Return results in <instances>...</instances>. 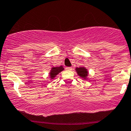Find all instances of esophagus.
<instances>
[{
  "label": "esophagus",
  "instance_id": "obj_1",
  "mask_svg": "<svg viewBox=\"0 0 131 131\" xmlns=\"http://www.w3.org/2000/svg\"><path fill=\"white\" fill-rule=\"evenodd\" d=\"M66 70H72V67H66Z\"/></svg>",
  "mask_w": 131,
  "mask_h": 131
}]
</instances>
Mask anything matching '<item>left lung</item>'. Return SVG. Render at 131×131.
<instances>
[{
  "mask_svg": "<svg viewBox=\"0 0 131 131\" xmlns=\"http://www.w3.org/2000/svg\"><path fill=\"white\" fill-rule=\"evenodd\" d=\"M76 71L77 72L78 75H80L81 77L85 78L88 76V72H87V70L84 68H76Z\"/></svg>",
  "mask_w": 131,
  "mask_h": 131,
  "instance_id": "obj_1",
  "label": "left lung"
}]
</instances>
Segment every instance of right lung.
<instances>
[{"mask_svg": "<svg viewBox=\"0 0 131 131\" xmlns=\"http://www.w3.org/2000/svg\"><path fill=\"white\" fill-rule=\"evenodd\" d=\"M64 68L62 67H54V68H52L51 71V73H50V76L52 79H53L55 76H56L57 74H58L60 72H61L62 70H63Z\"/></svg>", "mask_w": 131, "mask_h": 131, "instance_id": "1", "label": "right lung"}]
</instances>
